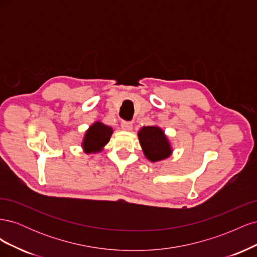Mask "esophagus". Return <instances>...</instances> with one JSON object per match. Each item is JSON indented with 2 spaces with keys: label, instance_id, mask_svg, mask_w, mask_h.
<instances>
[{
  "label": "esophagus",
  "instance_id": "34e87169",
  "mask_svg": "<svg viewBox=\"0 0 257 257\" xmlns=\"http://www.w3.org/2000/svg\"><path fill=\"white\" fill-rule=\"evenodd\" d=\"M121 127L124 131H132V128H133V123H132L131 121H122Z\"/></svg>",
  "mask_w": 257,
  "mask_h": 257
}]
</instances>
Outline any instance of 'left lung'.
Wrapping results in <instances>:
<instances>
[{"label": "left lung", "mask_w": 257, "mask_h": 257, "mask_svg": "<svg viewBox=\"0 0 257 257\" xmlns=\"http://www.w3.org/2000/svg\"><path fill=\"white\" fill-rule=\"evenodd\" d=\"M138 137L145 155L151 162L164 160L172 153L164 132L157 126H144Z\"/></svg>", "instance_id": "left-lung-1"}]
</instances>
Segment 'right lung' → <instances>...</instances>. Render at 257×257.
<instances>
[{"label":"right lung","instance_id":"obj_1","mask_svg":"<svg viewBox=\"0 0 257 257\" xmlns=\"http://www.w3.org/2000/svg\"><path fill=\"white\" fill-rule=\"evenodd\" d=\"M112 134V128L105 124L96 122L87 131L82 147L87 153L97 152L109 142Z\"/></svg>","mask_w":257,"mask_h":257}]
</instances>
